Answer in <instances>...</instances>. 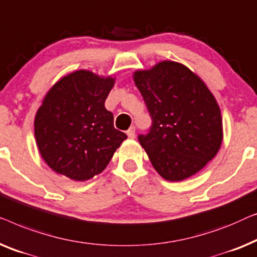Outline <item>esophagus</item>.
I'll list each match as a JSON object with an SVG mask.
<instances>
[{"label": "esophagus", "mask_w": 257, "mask_h": 257, "mask_svg": "<svg viewBox=\"0 0 257 257\" xmlns=\"http://www.w3.org/2000/svg\"><path fill=\"white\" fill-rule=\"evenodd\" d=\"M127 135L129 139H134L135 137V127H130L127 132Z\"/></svg>", "instance_id": "1"}]
</instances>
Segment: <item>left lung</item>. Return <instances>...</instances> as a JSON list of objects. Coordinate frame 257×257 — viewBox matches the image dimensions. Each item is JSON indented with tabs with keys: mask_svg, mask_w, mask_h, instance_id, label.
Segmentation results:
<instances>
[{
	"mask_svg": "<svg viewBox=\"0 0 257 257\" xmlns=\"http://www.w3.org/2000/svg\"><path fill=\"white\" fill-rule=\"evenodd\" d=\"M153 125L139 141L155 170L170 182L196 175L222 143L221 111L205 82L185 65L163 60L134 72Z\"/></svg>",
	"mask_w": 257,
	"mask_h": 257,
	"instance_id": "8db88e82",
	"label": "left lung"
}]
</instances>
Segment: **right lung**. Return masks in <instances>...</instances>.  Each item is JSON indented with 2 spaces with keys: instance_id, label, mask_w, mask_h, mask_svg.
I'll list each match as a JSON object with an SVG mask.
<instances>
[{
  "instance_id": "right-lung-1",
  "label": "right lung",
  "mask_w": 257,
  "mask_h": 257,
  "mask_svg": "<svg viewBox=\"0 0 257 257\" xmlns=\"http://www.w3.org/2000/svg\"><path fill=\"white\" fill-rule=\"evenodd\" d=\"M115 84L92 71L68 73L50 88L35 116V137L45 163L77 182L106 169L127 135L114 128L104 107Z\"/></svg>"
}]
</instances>
